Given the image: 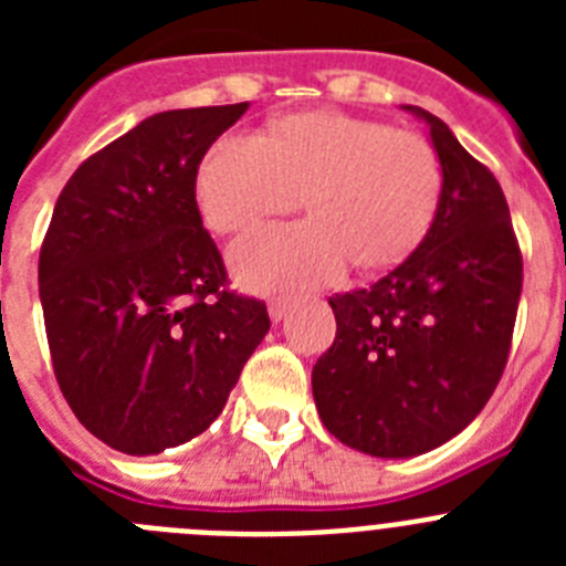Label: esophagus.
Segmentation results:
<instances>
[{
  "label": "esophagus",
  "instance_id": "obj_1",
  "mask_svg": "<svg viewBox=\"0 0 566 566\" xmlns=\"http://www.w3.org/2000/svg\"><path fill=\"white\" fill-rule=\"evenodd\" d=\"M286 312H289V300L286 297L269 300V317H272L274 323H280V319L286 317Z\"/></svg>",
  "mask_w": 566,
  "mask_h": 566
}]
</instances>
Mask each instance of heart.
Listing matches in <instances>:
<instances>
[{"label": "heart", "mask_w": 566, "mask_h": 566, "mask_svg": "<svg viewBox=\"0 0 566 566\" xmlns=\"http://www.w3.org/2000/svg\"><path fill=\"white\" fill-rule=\"evenodd\" d=\"M442 161L411 129L343 113L283 115L266 135H227L198 169V207L214 232L234 234L303 203L308 221L254 229L232 247L240 283L297 289L388 269L437 218Z\"/></svg>", "instance_id": "obj_1"}]
</instances>
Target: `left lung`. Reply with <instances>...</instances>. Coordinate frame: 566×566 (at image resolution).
Masks as SVG:
<instances>
[{"instance_id": "1", "label": "left lung", "mask_w": 566, "mask_h": 566, "mask_svg": "<svg viewBox=\"0 0 566 566\" xmlns=\"http://www.w3.org/2000/svg\"><path fill=\"white\" fill-rule=\"evenodd\" d=\"M431 127L444 184L417 249L377 283L328 297L337 337L312 391L328 431L382 459L419 457L464 431L496 391L522 297V249L504 192L451 127Z\"/></svg>"}]
</instances>
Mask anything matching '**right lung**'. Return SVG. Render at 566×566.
<instances>
[{"mask_svg":"<svg viewBox=\"0 0 566 566\" xmlns=\"http://www.w3.org/2000/svg\"><path fill=\"white\" fill-rule=\"evenodd\" d=\"M249 102L167 109L70 175L42 252L39 297L59 388L93 437L129 457L218 419L269 332L263 300L229 292L195 178Z\"/></svg>","mask_w":566,"mask_h":566,"instance_id":"right-lung-1","label":"right lung"}]
</instances>
